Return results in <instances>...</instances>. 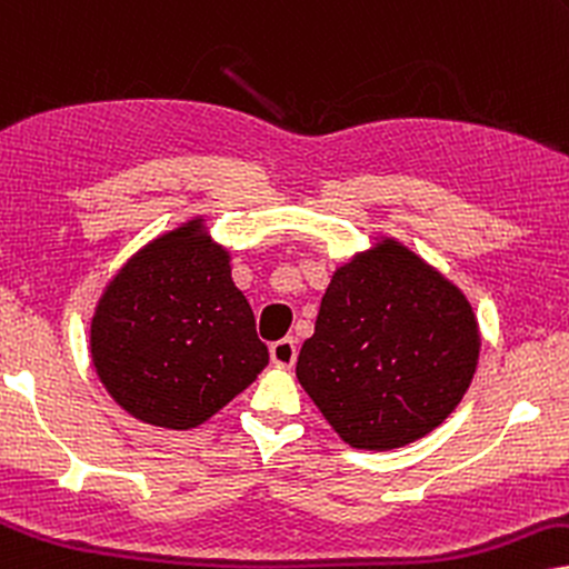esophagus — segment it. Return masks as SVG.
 I'll return each mask as SVG.
<instances>
[{"label":"esophagus","instance_id":"34e87169","mask_svg":"<svg viewBox=\"0 0 569 569\" xmlns=\"http://www.w3.org/2000/svg\"><path fill=\"white\" fill-rule=\"evenodd\" d=\"M269 356H271V361L277 363V367H292V363H296V359H298V346H296V340L284 338V340L271 342V346H269Z\"/></svg>","mask_w":569,"mask_h":569}]
</instances>
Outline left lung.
<instances>
[{
	"label": "left lung",
	"instance_id": "obj_1",
	"mask_svg": "<svg viewBox=\"0 0 569 569\" xmlns=\"http://www.w3.org/2000/svg\"><path fill=\"white\" fill-rule=\"evenodd\" d=\"M478 356L467 298L385 240L335 271L296 371L346 443L390 451L425 438L459 406Z\"/></svg>",
	"mask_w": 569,
	"mask_h": 569
}]
</instances>
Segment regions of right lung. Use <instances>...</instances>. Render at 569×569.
<instances>
[{"label":"right lung","mask_w":569,"mask_h":569,"mask_svg":"<svg viewBox=\"0 0 569 569\" xmlns=\"http://www.w3.org/2000/svg\"><path fill=\"white\" fill-rule=\"evenodd\" d=\"M198 221L150 242L118 271L91 319V361L142 422L189 430L269 363L227 250Z\"/></svg>","instance_id":"obj_1"}]
</instances>
